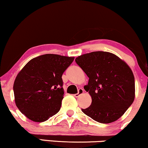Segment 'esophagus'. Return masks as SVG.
I'll list each match as a JSON object with an SVG mask.
<instances>
[{
	"mask_svg": "<svg viewBox=\"0 0 148 148\" xmlns=\"http://www.w3.org/2000/svg\"><path fill=\"white\" fill-rule=\"evenodd\" d=\"M84 92V89H82V88H79V89L78 90V93H76V94L74 95V96L75 97H78L81 95L83 94Z\"/></svg>",
	"mask_w": 148,
	"mask_h": 148,
	"instance_id": "obj_1",
	"label": "esophagus"
}]
</instances>
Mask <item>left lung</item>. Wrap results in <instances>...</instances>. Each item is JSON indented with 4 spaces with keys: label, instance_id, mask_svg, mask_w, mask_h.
I'll list each match as a JSON object with an SVG mask.
<instances>
[{
    "label": "left lung",
    "instance_id": "1",
    "mask_svg": "<svg viewBox=\"0 0 148 148\" xmlns=\"http://www.w3.org/2000/svg\"><path fill=\"white\" fill-rule=\"evenodd\" d=\"M75 61L89 78L84 89L91 96L92 103L82 111L100 123L120 118L135 97L134 76L128 64L106 51L84 54Z\"/></svg>",
    "mask_w": 148,
    "mask_h": 148
}]
</instances>
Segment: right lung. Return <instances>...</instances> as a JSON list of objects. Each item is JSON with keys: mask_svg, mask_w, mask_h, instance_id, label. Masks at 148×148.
<instances>
[{"mask_svg": "<svg viewBox=\"0 0 148 148\" xmlns=\"http://www.w3.org/2000/svg\"><path fill=\"white\" fill-rule=\"evenodd\" d=\"M74 57L45 54L30 60L15 79V103L19 111L37 123L60 111L64 96L62 76Z\"/></svg>", "mask_w": 148, "mask_h": 148, "instance_id": "right-lung-1", "label": "right lung"}]
</instances>
